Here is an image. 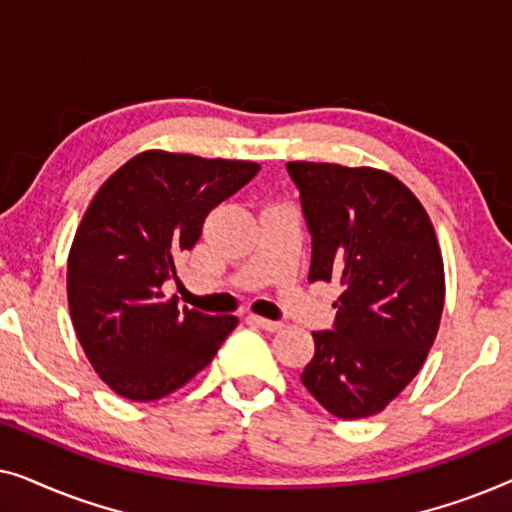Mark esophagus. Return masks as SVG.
Wrapping results in <instances>:
<instances>
[{
	"instance_id": "1",
	"label": "esophagus",
	"mask_w": 512,
	"mask_h": 512,
	"mask_svg": "<svg viewBox=\"0 0 512 512\" xmlns=\"http://www.w3.org/2000/svg\"><path fill=\"white\" fill-rule=\"evenodd\" d=\"M249 321L251 324H256V326H261V328H265V331H270V333H275V331H279V328H282L284 324L282 321H272V319H263V317H258V314H251L249 317Z\"/></svg>"
}]
</instances>
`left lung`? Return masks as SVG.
I'll list each match as a JSON object with an SVG mask.
<instances>
[{"instance_id": "left-lung-1", "label": "left lung", "mask_w": 512, "mask_h": 512, "mask_svg": "<svg viewBox=\"0 0 512 512\" xmlns=\"http://www.w3.org/2000/svg\"><path fill=\"white\" fill-rule=\"evenodd\" d=\"M312 233L310 282L342 286L317 331L305 389L335 417L382 412L422 370L438 335L445 268L433 223L391 172L286 163Z\"/></svg>"}]
</instances>
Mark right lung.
<instances>
[{"mask_svg":"<svg viewBox=\"0 0 512 512\" xmlns=\"http://www.w3.org/2000/svg\"><path fill=\"white\" fill-rule=\"evenodd\" d=\"M254 160L142 151L100 186L67 258V303L90 366L118 396L158 401L191 382L237 326L179 310L163 284L212 209L247 184Z\"/></svg>","mask_w":512,"mask_h":512,"instance_id":"1","label":"right lung"}]
</instances>
